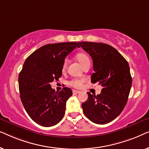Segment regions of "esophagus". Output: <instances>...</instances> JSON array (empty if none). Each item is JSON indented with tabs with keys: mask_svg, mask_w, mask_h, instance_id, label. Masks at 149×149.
I'll return each instance as SVG.
<instances>
[{
	"mask_svg": "<svg viewBox=\"0 0 149 149\" xmlns=\"http://www.w3.org/2000/svg\"><path fill=\"white\" fill-rule=\"evenodd\" d=\"M72 93H74V94H77V93H80V91H77V90H74V89H73V90H72Z\"/></svg>",
	"mask_w": 149,
	"mask_h": 149,
	"instance_id": "esophagus-1",
	"label": "esophagus"
}]
</instances>
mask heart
<instances>
[{
  "instance_id": "1",
  "label": "heart",
  "mask_w": 149,
  "mask_h": 149,
  "mask_svg": "<svg viewBox=\"0 0 149 149\" xmlns=\"http://www.w3.org/2000/svg\"><path fill=\"white\" fill-rule=\"evenodd\" d=\"M76 58L77 60L80 62V64L82 65L83 67L86 66L87 64H90V60H89L88 56L87 54H84V53H80V54H78L76 56ZM67 65V60H65L64 61V63H63L62 66V69L63 70H65ZM85 82L84 79H77V78H74L68 82V84L73 87H75V88H79L82 86L83 83Z\"/></svg>"
}]
</instances>
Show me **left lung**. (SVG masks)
<instances>
[{
	"instance_id": "1",
	"label": "left lung",
	"mask_w": 149,
	"mask_h": 149,
	"mask_svg": "<svg viewBox=\"0 0 149 149\" xmlns=\"http://www.w3.org/2000/svg\"><path fill=\"white\" fill-rule=\"evenodd\" d=\"M79 44L93 60L94 72L91 82L103 87L97 95L87 92L88 98L82 104L83 113L93 123H108L121 114L127 102L132 82L129 64L109 45L93 42Z\"/></svg>"
}]
</instances>
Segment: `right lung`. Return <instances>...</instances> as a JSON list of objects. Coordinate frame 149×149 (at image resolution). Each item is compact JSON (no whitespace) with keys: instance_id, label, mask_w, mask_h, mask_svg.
<instances>
[{"instance_id":"1","label":"right lung","mask_w":149,"mask_h":149,"mask_svg":"<svg viewBox=\"0 0 149 149\" xmlns=\"http://www.w3.org/2000/svg\"><path fill=\"white\" fill-rule=\"evenodd\" d=\"M79 42L48 44L28 57L19 74L20 98L30 117L38 125L51 127L64 117L66 103L72 95L68 87L56 91L50 83L62 77V66L66 56Z\"/></svg>"}]
</instances>
